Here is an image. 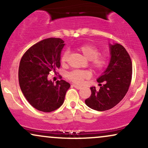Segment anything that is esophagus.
Segmentation results:
<instances>
[{"instance_id":"obj_1","label":"esophagus","mask_w":148,"mask_h":148,"mask_svg":"<svg viewBox=\"0 0 148 148\" xmlns=\"http://www.w3.org/2000/svg\"><path fill=\"white\" fill-rule=\"evenodd\" d=\"M72 86H73V87H74L75 88H76V89H78V90L81 89V86H77V85H76V84H73V85H72Z\"/></svg>"}]
</instances>
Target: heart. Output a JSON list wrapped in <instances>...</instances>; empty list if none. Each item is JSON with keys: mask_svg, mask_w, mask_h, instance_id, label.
Returning <instances> with one entry per match:
<instances>
[{"mask_svg": "<svg viewBox=\"0 0 148 148\" xmlns=\"http://www.w3.org/2000/svg\"><path fill=\"white\" fill-rule=\"evenodd\" d=\"M77 50L81 52L88 60L90 65L95 70L100 71L106 67L108 62V56L106 53H99V49L96 46L91 44H85L79 46ZM69 55L68 50L64 51L61 56L60 61L62 64H65ZM91 76V72L88 70L76 69L67 74V78L76 84H82L85 79H89Z\"/></svg>", "mask_w": 148, "mask_h": 148, "instance_id": "heart-1", "label": "heart"}]
</instances>
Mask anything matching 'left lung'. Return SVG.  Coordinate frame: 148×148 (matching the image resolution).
<instances>
[{
  "instance_id": "obj_1",
  "label": "left lung",
  "mask_w": 148,
  "mask_h": 148,
  "mask_svg": "<svg viewBox=\"0 0 148 148\" xmlns=\"http://www.w3.org/2000/svg\"><path fill=\"white\" fill-rule=\"evenodd\" d=\"M109 47V64L97 79L100 89L97 90L95 87H91V95L85 100L88 107L98 111H107L116 106L127 94L132 81V62L128 52L119 44Z\"/></svg>"
}]
</instances>
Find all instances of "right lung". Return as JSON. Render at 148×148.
Instances as JSON below:
<instances>
[{"mask_svg":"<svg viewBox=\"0 0 148 148\" xmlns=\"http://www.w3.org/2000/svg\"><path fill=\"white\" fill-rule=\"evenodd\" d=\"M64 42L62 39L55 37L42 40L30 47L20 61V88L30 104L40 111L49 113L62 106L66 92L70 87L64 80L57 81L55 84L47 79L51 71L56 72L60 68Z\"/></svg>","mask_w":148,"mask_h":148,"instance_id":"obj_1","label":"right lung"}]
</instances>
